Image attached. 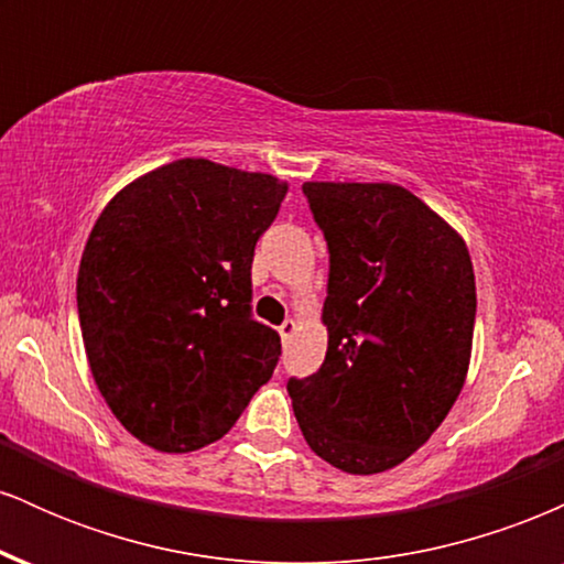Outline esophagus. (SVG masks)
Segmentation results:
<instances>
[{"mask_svg": "<svg viewBox=\"0 0 564 564\" xmlns=\"http://www.w3.org/2000/svg\"><path fill=\"white\" fill-rule=\"evenodd\" d=\"M278 334H281L283 345H286V341H291V336L296 334V323L294 321H283L281 326H278Z\"/></svg>", "mask_w": 564, "mask_h": 564, "instance_id": "1", "label": "esophagus"}]
</instances>
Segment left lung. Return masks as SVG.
Here are the masks:
<instances>
[{
    "label": "left lung",
    "instance_id": "8db88e82",
    "mask_svg": "<svg viewBox=\"0 0 564 564\" xmlns=\"http://www.w3.org/2000/svg\"><path fill=\"white\" fill-rule=\"evenodd\" d=\"M328 243L326 360L286 390L307 445L349 475L403 464L467 379L475 270L464 238L392 183H304Z\"/></svg>",
    "mask_w": 564,
    "mask_h": 564
}]
</instances>
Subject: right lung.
<instances>
[{
  "mask_svg": "<svg viewBox=\"0 0 564 564\" xmlns=\"http://www.w3.org/2000/svg\"><path fill=\"white\" fill-rule=\"evenodd\" d=\"M289 185L180 159L111 198L84 246L76 307L97 390L140 443L228 435L273 377L281 336L251 318L254 246Z\"/></svg>",
  "mask_w": 564,
  "mask_h": 564,
  "instance_id": "add662e5",
  "label": "right lung"
}]
</instances>
